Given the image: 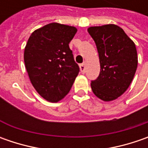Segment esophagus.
I'll return each mask as SVG.
<instances>
[{"label": "esophagus", "mask_w": 148, "mask_h": 148, "mask_svg": "<svg viewBox=\"0 0 148 148\" xmlns=\"http://www.w3.org/2000/svg\"><path fill=\"white\" fill-rule=\"evenodd\" d=\"M80 69H81L82 73H85V71H86V63L85 62H83L80 65Z\"/></svg>", "instance_id": "34e87169"}]
</instances>
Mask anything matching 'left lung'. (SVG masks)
Returning <instances> with one entry per match:
<instances>
[{"mask_svg":"<svg viewBox=\"0 0 148 148\" xmlns=\"http://www.w3.org/2000/svg\"><path fill=\"white\" fill-rule=\"evenodd\" d=\"M99 53L100 71L91 81L92 91L104 101L117 99L128 88L138 66L134 43L120 27L115 25L90 27Z\"/></svg>","mask_w":148,"mask_h":148,"instance_id":"left-lung-1","label":"left lung"}]
</instances>
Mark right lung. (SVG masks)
Wrapping results in <instances>:
<instances>
[{"label": "right lung", "mask_w": 148, "mask_h": 148, "mask_svg": "<svg viewBox=\"0 0 148 148\" xmlns=\"http://www.w3.org/2000/svg\"><path fill=\"white\" fill-rule=\"evenodd\" d=\"M77 29L51 23L32 33L24 59L33 86L43 98L58 102L70 91L80 68L69 43Z\"/></svg>", "instance_id": "1"}]
</instances>
